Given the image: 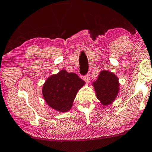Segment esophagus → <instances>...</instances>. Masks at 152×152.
Segmentation results:
<instances>
[{"label": "esophagus", "instance_id": "esophagus-1", "mask_svg": "<svg viewBox=\"0 0 152 152\" xmlns=\"http://www.w3.org/2000/svg\"><path fill=\"white\" fill-rule=\"evenodd\" d=\"M83 80H84L86 82L88 83L90 80V75L89 74H87L86 75H85L84 77H83Z\"/></svg>", "mask_w": 152, "mask_h": 152}]
</instances>
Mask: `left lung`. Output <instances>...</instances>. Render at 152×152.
<instances>
[{"instance_id":"8db88e82","label":"left lung","mask_w":152,"mask_h":152,"mask_svg":"<svg viewBox=\"0 0 152 152\" xmlns=\"http://www.w3.org/2000/svg\"><path fill=\"white\" fill-rule=\"evenodd\" d=\"M96 97L102 104L108 105L115 99L119 91L118 79L113 72L106 70L100 72L97 80L92 83Z\"/></svg>"}]
</instances>
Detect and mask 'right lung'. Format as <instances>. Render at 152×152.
<instances>
[{
  "mask_svg": "<svg viewBox=\"0 0 152 152\" xmlns=\"http://www.w3.org/2000/svg\"><path fill=\"white\" fill-rule=\"evenodd\" d=\"M84 84V81L77 74L61 70L46 80L42 91L45 102L50 107L66 113L71 109L77 93Z\"/></svg>",
  "mask_w": 152,
  "mask_h": 152,
  "instance_id": "1",
  "label": "right lung"
}]
</instances>
